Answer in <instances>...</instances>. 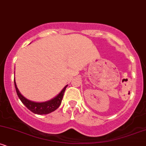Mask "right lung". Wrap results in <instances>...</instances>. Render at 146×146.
<instances>
[{"label": "right lung", "mask_w": 146, "mask_h": 146, "mask_svg": "<svg viewBox=\"0 0 146 146\" xmlns=\"http://www.w3.org/2000/svg\"><path fill=\"white\" fill-rule=\"evenodd\" d=\"M15 81V89L18 95L19 98L30 111H32L33 113L35 114H39V115H44V114H48L50 113L53 112L55 110L59 107L62 102V98H63L64 92L65 91L67 86H65L63 88L61 91L58 94L55 98H54L51 100H48V101L43 102H36L31 101V100L26 99L25 97H23L21 94V92L19 90L18 88H17L16 81H15V79L14 80Z\"/></svg>", "instance_id": "1"}]
</instances>
